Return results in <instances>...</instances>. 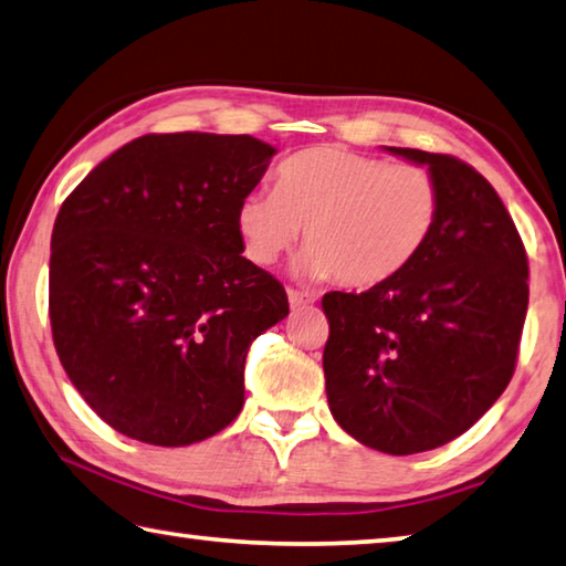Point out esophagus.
Segmentation results:
<instances>
[{"mask_svg":"<svg viewBox=\"0 0 566 566\" xmlns=\"http://www.w3.org/2000/svg\"><path fill=\"white\" fill-rule=\"evenodd\" d=\"M286 296H290V304L294 306V310H304V306L314 304V296L306 292H300V290H290L286 292Z\"/></svg>","mask_w":566,"mask_h":566,"instance_id":"esophagus-1","label":"esophagus"}]
</instances>
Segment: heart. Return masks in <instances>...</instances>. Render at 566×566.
Listing matches in <instances>:
<instances>
[{
  "mask_svg": "<svg viewBox=\"0 0 566 566\" xmlns=\"http://www.w3.org/2000/svg\"><path fill=\"white\" fill-rule=\"evenodd\" d=\"M443 192L416 163H388L342 146L286 158L274 192L252 190L238 208L244 254L270 266L302 238L312 280L378 286L413 264L438 230Z\"/></svg>",
  "mask_w": 566,
  "mask_h": 566,
  "instance_id": "1",
  "label": "heart"
}]
</instances>
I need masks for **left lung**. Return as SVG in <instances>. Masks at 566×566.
I'll use <instances>...</instances> for the list:
<instances>
[{
  "mask_svg": "<svg viewBox=\"0 0 566 566\" xmlns=\"http://www.w3.org/2000/svg\"><path fill=\"white\" fill-rule=\"evenodd\" d=\"M386 150L428 166L443 212L406 272L361 294H324V376L348 436L413 455L465 433L507 388L530 270L515 222L475 168L443 153Z\"/></svg>",
  "mask_w": 566,
  "mask_h": 566,
  "instance_id": "obj_1",
  "label": "left lung"
}]
</instances>
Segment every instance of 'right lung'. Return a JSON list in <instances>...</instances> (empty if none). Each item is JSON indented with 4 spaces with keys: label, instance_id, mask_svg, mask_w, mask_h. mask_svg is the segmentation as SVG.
<instances>
[{
    "label": "right lung",
    "instance_id": "add662e5",
    "mask_svg": "<svg viewBox=\"0 0 566 566\" xmlns=\"http://www.w3.org/2000/svg\"><path fill=\"white\" fill-rule=\"evenodd\" d=\"M274 153L252 136L150 133L61 205L51 334L71 384L118 433L180 448L240 416L250 344L290 314L238 232L240 200Z\"/></svg>",
    "mask_w": 566,
    "mask_h": 566
}]
</instances>
